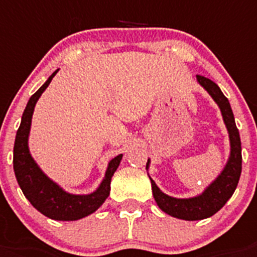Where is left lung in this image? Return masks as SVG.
<instances>
[{
  "label": "left lung",
  "mask_w": 257,
  "mask_h": 257,
  "mask_svg": "<svg viewBox=\"0 0 257 257\" xmlns=\"http://www.w3.org/2000/svg\"><path fill=\"white\" fill-rule=\"evenodd\" d=\"M196 78L200 85L207 90L208 94L217 104L223 116V121L229 137V148H231L227 164L224 165L220 175L200 195L187 199H177L164 193L148 175L152 184L153 197L161 211L168 213L172 217L188 220V221L207 219L215 215L216 212H219L233 195L241 175V141H240L239 131L236 128L231 104L215 82L203 76H196ZM149 164L151 160L148 159L147 171L149 169Z\"/></svg>",
  "instance_id": "8db88e82"
}]
</instances>
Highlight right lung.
<instances>
[{
    "label": "right lung",
    "instance_id": "obj_1",
    "mask_svg": "<svg viewBox=\"0 0 257 257\" xmlns=\"http://www.w3.org/2000/svg\"><path fill=\"white\" fill-rule=\"evenodd\" d=\"M56 70L45 81V84L30 97L26 108L22 113L21 125L16 135L13 149V168L17 183L22 193L38 212L53 220L74 221L92 215L104 204L110 193V180L113 173L120 165L122 155H118L108 163L105 176L96 191L88 195H74L66 192L57 183L42 172L38 164L30 155L29 133L32 126L34 106L38 98L49 86L52 78L56 76Z\"/></svg>",
    "mask_w": 257,
    "mask_h": 257
}]
</instances>
